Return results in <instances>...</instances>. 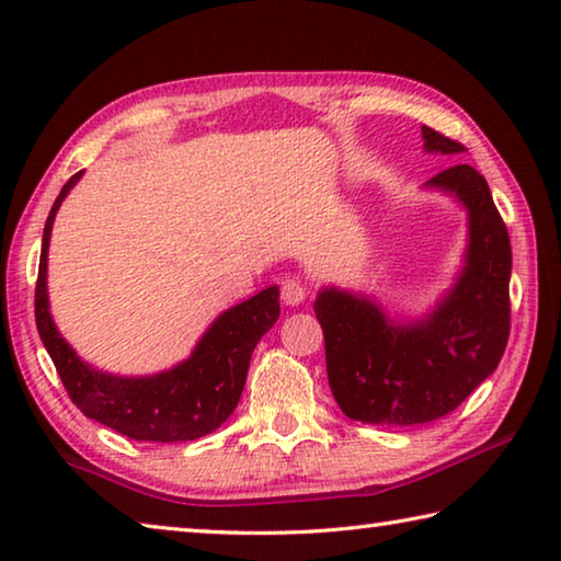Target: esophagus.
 <instances>
[{"mask_svg": "<svg viewBox=\"0 0 561 561\" xmlns=\"http://www.w3.org/2000/svg\"><path fill=\"white\" fill-rule=\"evenodd\" d=\"M304 297H307V289H304V284L299 279H284L282 282L284 304H289V307H297V304L304 301Z\"/></svg>", "mask_w": 561, "mask_h": 561, "instance_id": "obj_1", "label": "esophagus"}]
</instances>
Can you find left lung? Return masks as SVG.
I'll list each match as a JSON object with an SVG mask.
<instances>
[{"mask_svg":"<svg viewBox=\"0 0 561 561\" xmlns=\"http://www.w3.org/2000/svg\"><path fill=\"white\" fill-rule=\"evenodd\" d=\"M428 153L462 144L423 126ZM468 207L465 267L428 319L393 324L366 297L324 289L314 314L324 329L329 386L341 411L371 425H421L453 413L495 371L510 336L512 247L488 180L453 165L428 180Z\"/></svg>","mask_w":561,"mask_h":561,"instance_id":"left-lung-1","label":"left lung"}]
</instances>
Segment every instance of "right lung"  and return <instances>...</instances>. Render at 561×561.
<instances>
[{"instance_id":"right-lung-1","label":"right lung","mask_w":561,"mask_h":561,"mask_svg":"<svg viewBox=\"0 0 561 561\" xmlns=\"http://www.w3.org/2000/svg\"><path fill=\"white\" fill-rule=\"evenodd\" d=\"M81 173L69 178L44 225L39 277L34 291L36 329L59 371L61 383L81 413L133 440L183 443L213 433L240 401L252 351L279 319V289L270 287L227 309L205 331L187 360L158 376L123 378L96 371L76 356L49 314L46 252L56 210Z\"/></svg>"}]
</instances>
